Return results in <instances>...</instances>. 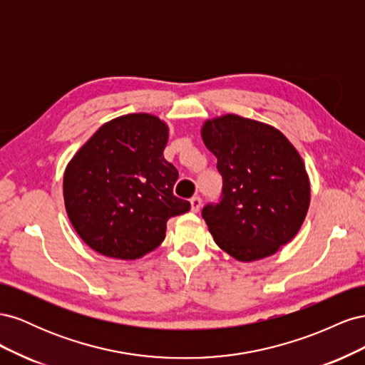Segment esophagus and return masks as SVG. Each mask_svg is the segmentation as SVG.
I'll return each instance as SVG.
<instances>
[{
	"instance_id": "esophagus-1",
	"label": "esophagus",
	"mask_w": 365,
	"mask_h": 365,
	"mask_svg": "<svg viewBox=\"0 0 365 365\" xmlns=\"http://www.w3.org/2000/svg\"><path fill=\"white\" fill-rule=\"evenodd\" d=\"M190 205H192V212L193 213H197L201 210V205H202V201L200 196H193L190 200Z\"/></svg>"
}]
</instances>
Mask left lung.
Returning a JSON list of instances; mask_svg holds the SVG:
<instances>
[{
  "label": "left lung",
  "mask_w": 365,
  "mask_h": 365,
  "mask_svg": "<svg viewBox=\"0 0 365 365\" xmlns=\"http://www.w3.org/2000/svg\"><path fill=\"white\" fill-rule=\"evenodd\" d=\"M217 158L222 200L202 217L216 245L239 262L269 257L294 239L311 202V182L300 153L279 129L225 114L201 128Z\"/></svg>",
  "instance_id": "8db88e82"
}]
</instances>
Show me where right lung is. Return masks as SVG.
I'll return each mask as SVG.
<instances>
[{
	"label": "right lung",
	"instance_id": "1",
	"mask_svg": "<svg viewBox=\"0 0 365 365\" xmlns=\"http://www.w3.org/2000/svg\"><path fill=\"white\" fill-rule=\"evenodd\" d=\"M169 126L138 113L106 121L63 173L76 233L106 257L135 260L161 245L168 220L190 210L173 195L178 170L164 158Z\"/></svg>",
	"mask_w": 365,
	"mask_h": 365
}]
</instances>
